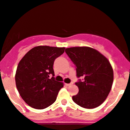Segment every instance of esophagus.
Listing matches in <instances>:
<instances>
[{"label":"esophagus","instance_id":"obj_1","mask_svg":"<svg viewBox=\"0 0 130 130\" xmlns=\"http://www.w3.org/2000/svg\"><path fill=\"white\" fill-rule=\"evenodd\" d=\"M72 85V83H66V85L68 86V87H69V86Z\"/></svg>","mask_w":130,"mask_h":130}]
</instances>
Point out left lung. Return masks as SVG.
Returning <instances> with one entry per match:
<instances>
[{"mask_svg":"<svg viewBox=\"0 0 130 130\" xmlns=\"http://www.w3.org/2000/svg\"><path fill=\"white\" fill-rule=\"evenodd\" d=\"M65 52L76 66L77 77H84L83 82L76 83L79 92L72 100L85 108L98 107L105 101L112 87L113 71L110 61L92 47H70Z\"/></svg>","mask_w":130,"mask_h":130,"instance_id":"1","label":"left lung"}]
</instances>
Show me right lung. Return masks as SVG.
Listing matches in <instances>:
<instances>
[{"instance_id":"right-lung-1","label":"right lung","mask_w":130,"mask_h":130,"mask_svg":"<svg viewBox=\"0 0 130 130\" xmlns=\"http://www.w3.org/2000/svg\"><path fill=\"white\" fill-rule=\"evenodd\" d=\"M65 47L36 46L24 55L15 74L17 88L23 100L35 109H44L55 102L63 83L49 78L54 76L53 64Z\"/></svg>"}]
</instances>
